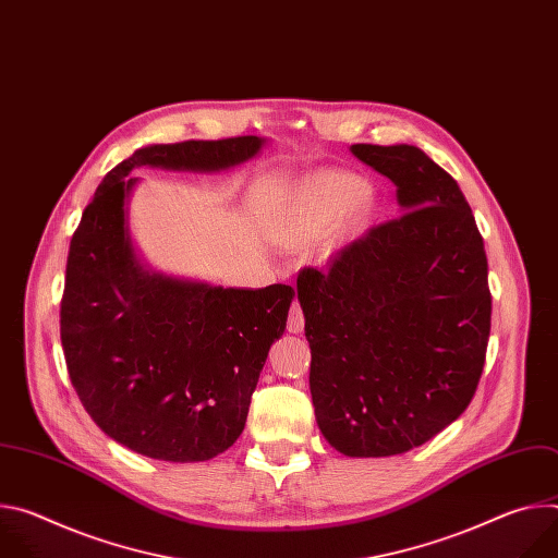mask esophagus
Wrapping results in <instances>:
<instances>
[{
    "label": "esophagus",
    "instance_id": "34e87169",
    "mask_svg": "<svg viewBox=\"0 0 558 558\" xmlns=\"http://www.w3.org/2000/svg\"><path fill=\"white\" fill-rule=\"evenodd\" d=\"M289 333H302L304 331V313L300 302H293L289 308V320H287Z\"/></svg>",
    "mask_w": 558,
    "mask_h": 558
}]
</instances>
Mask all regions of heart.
<instances>
[{
  "label": "heart",
  "instance_id": "b5f03b06",
  "mask_svg": "<svg viewBox=\"0 0 558 558\" xmlns=\"http://www.w3.org/2000/svg\"><path fill=\"white\" fill-rule=\"evenodd\" d=\"M362 194V183L349 174H320L304 183L291 211L295 235L311 233L329 225Z\"/></svg>",
  "mask_w": 558,
  "mask_h": 558
}]
</instances>
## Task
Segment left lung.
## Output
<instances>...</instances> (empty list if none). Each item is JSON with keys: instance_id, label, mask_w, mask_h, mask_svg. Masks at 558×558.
<instances>
[{"instance_id": "obj_1", "label": "left lung", "mask_w": 558, "mask_h": 558, "mask_svg": "<svg viewBox=\"0 0 558 558\" xmlns=\"http://www.w3.org/2000/svg\"><path fill=\"white\" fill-rule=\"evenodd\" d=\"M400 214L304 267L298 300L311 347V400L347 457H390L450 426L480 384L493 298L484 238L457 181L415 145L355 143Z\"/></svg>"}]
</instances>
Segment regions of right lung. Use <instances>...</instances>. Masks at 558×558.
<instances>
[{"label": "right lung", "instance_id": "obj_1", "mask_svg": "<svg viewBox=\"0 0 558 558\" xmlns=\"http://www.w3.org/2000/svg\"><path fill=\"white\" fill-rule=\"evenodd\" d=\"M263 145L233 136L141 147L106 174L72 235L61 298L68 375L93 422L138 454L207 461L241 437L295 291L222 289L147 269L128 229L130 172H220Z\"/></svg>", "mask_w": 558, "mask_h": 558}]
</instances>
